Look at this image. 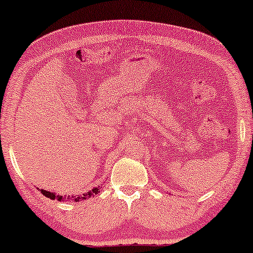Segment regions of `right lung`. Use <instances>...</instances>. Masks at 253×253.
<instances>
[{
	"label": "right lung",
	"instance_id": "1",
	"mask_svg": "<svg viewBox=\"0 0 253 253\" xmlns=\"http://www.w3.org/2000/svg\"><path fill=\"white\" fill-rule=\"evenodd\" d=\"M42 191V194L43 196L48 197V199L51 200H58V201H75V202H78L81 201V200H85V199H89V197L96 195V194L100 193V185L98 187H95L92 188L91 190L88 191V193H84L83 195H72V196H62V195H56V193H51V191H47V190H43V189H40Z\"/></svg>",
	"mask_w": 253,
	"mask_h": 253
}]
</instances>
